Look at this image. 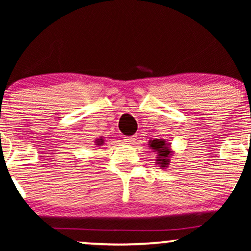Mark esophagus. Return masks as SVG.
I'll return each instance as SVG.
<instances>
[{"instance_id": "1", "label": "esophagus", "mask_w": 251, "mask_h": 251, "mask_svg": "<svg viewBox=\"0 0 251 251\" xmlns=\"http://www.w3.org/2000/svg\"><path fill=\"white\" fill-rule=\"evenodd\" d=\"M125 142L126 143V144H129V145H132L133 143H135V138H133V137H125Z\"/></svg>"}]
</instances>
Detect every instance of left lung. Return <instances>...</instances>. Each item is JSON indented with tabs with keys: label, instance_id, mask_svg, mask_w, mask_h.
Returning a JSON list of instances; mask_svg holds the SVG:
<instances>
[{
	"label": "left lung",
	"instance_id": "1",
	"mask_svg": "<svg viewBox=\"0 0 251 251\" xmlns=\"http://www.w3.org/2000/svg\"><path fill=\"white\" fill-rule=\"evenodd\" d=\"M149 146L156 154V166L162 169L169 167L170 159L174 155V151L171 150L170 144L166 142V139H153L149 142Z\"/></svg>",
	"mask_w": 251,
	"mask_h": 251
}]
</instances>
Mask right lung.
<instances>
[{
    "label": "right lung",
    "mask_w": 251,
    "mask_h": 251,
    "mask_svg": "<svg viewBox=\"0 0 251 251\" xmlns=\"http://www.w3.org/2000/svg\"><path fill=\"white\" fill-rule=\"evenodd\" d=\"M105 142H104V138H102V137H100V138H98V139H96V142H95V144L97 146H101Z\"/></svg>",
    "instance_id": "add662e5"
}]
</instances>
